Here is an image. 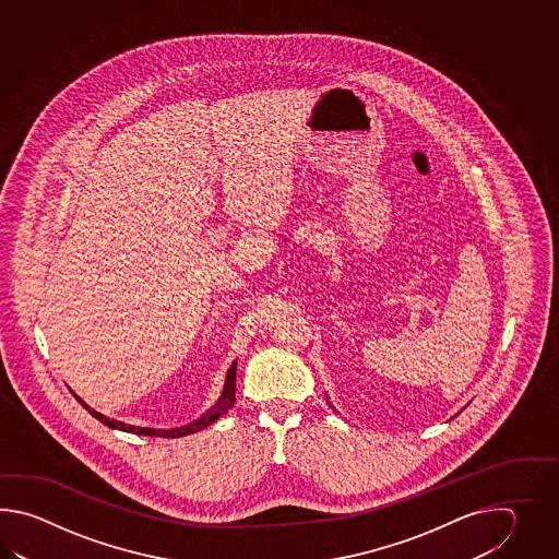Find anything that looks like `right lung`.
Instances as JSON below:
<instances>
[{"label": "right lung", "mask_w": 559, "mask_h": 559, "mask_svg": "<svg viewBox=\"0 0 559 559\" xmlns=\"http://www.w3.org/2000/svg\"><path fill=\"white\" fill-rule=\"evenodd\" d=\"M236 369H238V361H234L231 364V368L227 369L226 383H224V392L219 395V400L215 402L214 407H210L202 417H198L195 421H191L188 426H181V428H171V429H154V428H135V426H128V424H123V421H118V419H109V417L102 416L99 412H95L92 409L90 405L85 404L82 397H78L75 393V400L80 402V404L84 405L85 409L92 414V416L97 419V421H102L104 426L111 429H119V431H130V433H138V436H155V438H181V436H190V433H195V431H202V429L207 428V426H212L215 419H219V416H224L227 414V409L231 407V405L236 404Z\"/></svg>", "instance_id": "obj_1"}]
</instances>
